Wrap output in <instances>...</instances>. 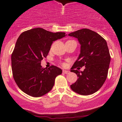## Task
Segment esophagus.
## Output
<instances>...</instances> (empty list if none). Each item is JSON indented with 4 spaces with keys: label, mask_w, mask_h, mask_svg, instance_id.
I'll use <instances>...</instances> for the list:
<instances>
[{
    "label": "esophagus",
    "mask_w": 122,
    "mask_h": 122,
    "mask_svg": "<svg viewBox=\"0 0 122 122\" xmlns=\"http://www.w3.org/2000/svg\"><path fill=\"white\" fill-rule=\"evenodd\" d=\"M62 72H63L64 74H67L70 73V71H68V70H64L63 71H62Z\"/></svg>",
    "instance_id": "obj_1"
}]
</instances>
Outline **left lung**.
<instances>
[{
  "instance_id": "8db88e82",
  "label": "left lung",
  "mask_w": 122,
  "mask_h": 122,
  "mask_svg": "<svg viewBox=\"0 0 122 122\" xmlns=\"http://www.w3.org/2000/svg\"><path fill=\"white\" fill-rule=\"evenodd\" d=\"M68 35L77 38L81 45L79 56L71 68V72H75L78 78L70 87L81 95L93 94L102 87L107 77L110 55L106 41L88 29H80ZM84 66V71L78 70Z\"/></svg>"
}]
</instances>
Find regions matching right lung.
I'll return each mask as SVG.
<instances>
[{
  "mask_svg": "<svg viewBox=\"0 0 122 122\" xmlns=\"http://www.w3.org/2000/svg\"><path fill=\"white\" fill-rule=\"evenodd\" d=\"M65 32L53 33L36 28L23 32L17 39L11 56L13 77L19 88L30 96L38 97L51 91L62 70L54 66L42 68L52 42L66 36Z\"/></svg>",
  "mask_w": 122,
  "mask_h": 122,
  "instance_id": "obj_1",
  "label": "right lung"
}]
</instances>
